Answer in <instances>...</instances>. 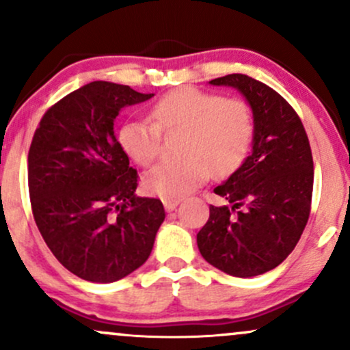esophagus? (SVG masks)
Segmentation results:
<instances>
[{
  "mask_svg": "<svg viewBox=\"0 0 350 350\" xmlns=\"http://www.w3.org/2000/svg\"><path fill=\"white\" fill-rule=\"evenodd\" d=\"M179 202H180L179 199H164V200H163L164 208H166L167 212H172V211H174V208L179 206Z\"/></svg>",
  "mask_w": 350,
  "mask_h": 350,
  "instance_id": "esophagus-1",
  "label": "esophagus"
}]
</instances>
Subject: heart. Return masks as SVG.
<instances>
[{
    "instance_id": "1",
    "label": "heart",
    "mask_w": 350,
    "mask_h": 350,
    "mask_svg": "<svg viewBox=\"0 0 350 350\" xmlns=\"http://www.w3.org/2000/svg\"><path fill=\"white\" fill-rule=\"evenodd\" d=\"M151 120H130L118 131L123 151L139 166L154 161L161 131H183L180 161L156 164L144 174L148 194L178 199L208 178L232 174L242 166L255 136V118L248 103L224 98L199 88H179L163 95L151 110Z\"/></svg>"
}]
</instances>
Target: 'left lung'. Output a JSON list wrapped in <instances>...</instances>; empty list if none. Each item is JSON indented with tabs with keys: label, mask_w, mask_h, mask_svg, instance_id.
Masks as SVG:
<instances>
[{
	"label": "left lung",
	"mask_w": 350,
	"mask_h": 350,
	"mask_svg": "<svg viewBox=\"0 0 350 350\" xmlns=\"http://www.w3.org/2000/svg\"><path fill=\"white\" fill-rule=\"evenodd\" d=\"M237 88L255 118L252 152L214 189L226 206H211L198 247L207 263L239 278L273 270L295 250L309 219L311 146L298 113L278 92L243 74L211 80Z\"/></svg>",
	"instance_id": "left-lung-1"
}]
</instances>
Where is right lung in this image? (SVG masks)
<instances>
[{
    "label": "right lung",
    "mask_w": 350,
    "mask_h": 350,
    "mask_svg": "<svg viewBox=\"0 0 350 350\" xmlns=\"http://www.w3.org/2000/svg\"><path fill=\"white\" fill-rule=\"evenodd\" d=\"M113 82H90L52 105L27 156L36 226L64 267L113 283L146 262L161 227L159 199L136 196L138 172L116 142L120 110L150 100Z\"/></svg>",
    "instance_id": "add662e5"
}]
</instances>
